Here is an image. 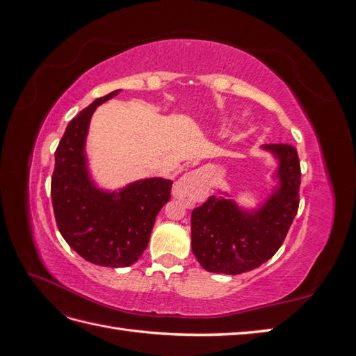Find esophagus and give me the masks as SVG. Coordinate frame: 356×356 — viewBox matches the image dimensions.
<instances>
[{
    "label": "esophagus",
    "mask_w": 356,
    "mask_h": 356,
    "mask_svg": "<svg viewBox=\"0 0 356 356\" xmlns=\"http://www.w3.org/2000/svg\"><path fill=\"white\" fill-rule=\"evenodd\" d=\"M208 191L207 172L203 169H195L187 172L175 182L172 195L184 203L187 208H193L196 202L207 199Z\"/></svg>",
    "instance_id": "obj_1"
}]
</instances>
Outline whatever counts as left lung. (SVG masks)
Instances as JSON below:
<instances>
[{
  "instance_id": "1",
  "label": "left lung",
  "mask_w": 356,
  "mask_h": 356,
  "mask_svg": "<svg viewBox=\"0 0 356 356\" xmlns=\"http://www.w3.org/2000/svg\"><path fill=\"white\" fill-rule=\"evenodd\" d=\"M276 166L272 188L255 207L218 190L191 212V250L204 270L241 275L261 266L281 248L298 209L300 161L288 144L261 145Z\"/></svg>"
}]
</instances>
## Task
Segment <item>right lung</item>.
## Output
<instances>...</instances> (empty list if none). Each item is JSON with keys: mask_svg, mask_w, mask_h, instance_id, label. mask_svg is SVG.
<instances>
[{"mask_svg": "<svg viewBox=\"0 0 356 356\" xmlns=\"http://www.w3.org/2000/svg\"><path fill=\"white\" fill-rule=\"evenodd\" d=\"M122 92L95 99L68 123L55 153L51 203L62 238L84 260L104 267L132 266L143 255L172 181L154 177L110 190L93 181L86 156L92 115Z\"/></svg>", "mask_w": 356, "mask_h": 356, "instance_id": "1", "label": "right lung"}]
</instances>
